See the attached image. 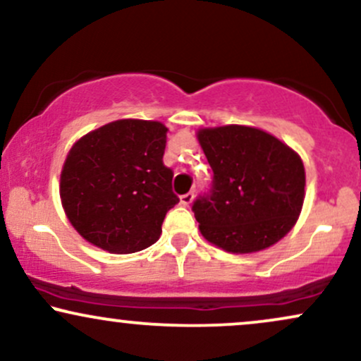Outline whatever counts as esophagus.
Returning a JSON list of instances; mask_svg holds the SVG:
<instances>
[{"label":"esophagus","mask_w":361,"mask_h":361,"mask_svg":"<svg viewBox=\"0 0 361 361\" xmlns=\"http://www.w3.org/2000/svg\"><path fill=\"white\" fill-rule=\"evenodd\" d=\"M193 200H195L193 193H185V195H181V198H180L181 205H183V207H190L193 204Z\"/></svg>","instance_id":"34e87169"}]
</instances>
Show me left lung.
Listing matches in <instances>:
<instances>
[{"instance_id":"1","label":"left lung","mask_w":361,"mask_h":361,"mask_svg":"<svg viewBox=\"0 0 361 361\" xmlns=\"http://www.w3.org/2000/svg\"><path fill=\"white\" fill-rule=\"evenodd\" d=\"M197 139L214 171L212 193L193 204L207 241L250 255L285 238L305 198L299 152L263 128L234 123L198 128Z\"/></svg>"}]
</instances>
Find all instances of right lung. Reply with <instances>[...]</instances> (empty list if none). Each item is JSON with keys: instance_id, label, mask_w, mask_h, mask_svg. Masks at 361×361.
Listing matches in <instances>:
<instances>
[{"instance_id": "1", "label": "right lung", "mask_w": 361, "mask_h": 361, "mask_svg": "<svg viewBox=\"0 0 361 361\" xmlns=\"http://www.w3.org/2000/svg\"><path fill=\"white\" fill-rule=\"evenodd\" d=\"M166 134L168 127L156 120L120 118L73 144L59 195L85 241L128 255L159 239L166 212L178 204L173 171L163 164Z\"/></svg>"}]
</instances>
